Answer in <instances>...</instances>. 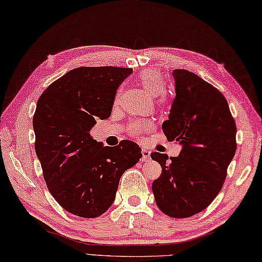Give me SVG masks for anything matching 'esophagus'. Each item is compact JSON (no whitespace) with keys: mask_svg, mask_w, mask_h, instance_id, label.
<instances>
[{"mask_svg":"<svg viewBox=\"0 0 262 262\" xmlns=\"http://www.w3.org/2000/svg\"><path fill=\"white\" fill-rule=\"evenodd\" d=\"M141 153H142V161H149L150 159V151L148 149H142L141 150Z\"/></svg>","mask_w":262,"mask_h":262,"instance_id":"obj_1","label":"esophagus"}]
</instances>
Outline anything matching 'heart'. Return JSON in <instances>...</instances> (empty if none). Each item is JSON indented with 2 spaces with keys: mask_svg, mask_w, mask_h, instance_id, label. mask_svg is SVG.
Here are the masks:
<instances>
[{
  "mask_svg": "<svg viewBox=\"0 0 262 262\" xmlns=\"http://www.w3.org/2000/svg\"><path fill=\"white\" fill-rule=\"evenodd\" d=\"M138 81L145 92L150 94L151 97H157L159 95L158 103L163 102V91L165 89V82L163 76L157 70L146 69L144 71L139 74ZM152 127V123L148 120L138 119L132 121L129 125V131L133 137H141L144 132L149 131Z\"/></svg>",
  "mask_w": 262,
  "mask_h": 262,
  "instance_id": "obj_1",
  "label": "heart"
}]
</instances>
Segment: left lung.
I'll use <instances>...</instances> for the list:
<instances>
[{"label": "left lung", "mask_w": 262, "mask_h": 262, "mask_svg": "<svg viewBox=\"0 0 262 262\" xmlns=\"http://www.w3.org/2000/svg\"><path fill=\"white\" fill-rule=\"evenodd\" d=\"M172 76L176 98L162 130L181 151L171 158L151 153L162 168L152 191L164 214L188 218L205 210L220 192L237 149V127L218 89L187 70H173Z\"/></svg>", "instance_id": "1"}]
</instances>
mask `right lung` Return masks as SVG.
<instances>
[{
  "mask_svg": "<svg viewBox=\"0 0 262 262\" xmlns=\"http://www.w3.org/2000/svg\"><path fill=\"white\" fill-rule=\"evenodd\" d=\"M129 68L82 67L49 85L33 117L35 152L48 189L68 212L97 218L116 199L121 176L140 160L141 148L124 140L103 146L90 131L111 116Z\"/></svg>",
  "mask_w": 262,
  "mask_h": 262,
  "instance_id": "obj_1",
  "label": "right lung"
}]
</instances>
